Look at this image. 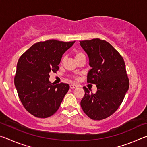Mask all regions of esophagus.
Instances as JSON below:
<instances>
[{
  "label": "esophagus",
  "mask_w": 147,
  "mask_h": 147,
  "mask_svg": "<svg viewBox=\"0 0 147 147\" xmlns=\"http://www.w3.org/2000/svg\"><path fill=\"white\" fill-rule=\"evenodd\" d=\"M77 87H78V86L74 85V84H71V85H70V88L71 89H75V88H77Z\"/></svg>",
  "instance_id": "obj_1"
}]
</instances>
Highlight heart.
Listing matches in <instances>:
<instances>
[{
  "label": "heart",
  "instance_id": "1",
  "mask_svg": "<svg viewBox=\"0 0 147 147\" xmlns=\"http://www.w3.org/2000/svg\"><path fill=\"white\" fill-rule=\"evenodd\" d=\"M84 56H85V55H84V54L81 51H77L75 52V53H74V57H75V59L80 58V57Z\"/></svg>",
  "mask_w": 147,
  "mask_h": 147
}]
</instances>
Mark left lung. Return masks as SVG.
Wrapping results in <instances>:
<instances>
[{"mask_svg": "<svg viewBox=\"0 0 147 147\" xmlns=\"http://www.w3.org/2000/svg\"><path fill=\"white\" fill-rule=\"evenodd\" d=\"M80 45L88 54L91 67L87 82L97 88L93 93L84 87L85 94L80 105L89 118L102 120L119 108L128 90L125 63L117 51L106 41L96 38L80 41Z\"/></svg>", "mask_w": 147, "mask_h": 147, "instance_id": "8db88e82", "label": "left lung"}]
</instances>
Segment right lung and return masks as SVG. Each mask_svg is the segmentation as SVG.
Masks as SVG:
<instances>
[{"label":"right lung","instance_id":"add662e5","mask_svg":"<svg viewBox=\"0 0 147 147\" xmlns=\"http://www.w3.org/2000/svg\"><path fill=\"white\" fill-rule=\"evenodd\" d=\"M74 43L54 39L39 42L19 59L15 86L24 108L36 117L55 113L68 92L69 84L54 85L49 81V73H56L62 55Z\"/></svg>","mask_w":147,"mask_h":147}]
</instances>
